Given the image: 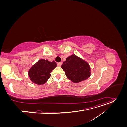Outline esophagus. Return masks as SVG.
Returning <instances> with one entry per match:
<instances>
[{"mask_svg":"<svg viewBox=\"0 0 127 127\" xmlns=\"http://www.w3.org/2000/svg\"><path fill=\"white\" fill-rule=\"evenodd\" d=\"M61 64H62V63H61V62L57 63V66H59V67H60L61 66Z\"/></svg>","mask_w":127,"mask_h":127,"instance_id":"obj_1","label":"esophagus"}]
</instances>
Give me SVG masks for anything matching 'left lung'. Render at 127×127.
<instances>
[{"instance_id": "1", "label": "left lung", "mask_w": 127, "mask_h": 127, "mask_svg": "<svg viewBox=\"0 0 127 127\" xmlns=\"http://www.w3.org/2000/svg\"><path fill=\"white\" fill-rule=\"evenodd\" d=\"M61 68L72 82L77 83L90 76V67L86 61L75 55L68 57Z\"/></svg>"}]
</instances>
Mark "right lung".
I'll list each match as a JSON object with an SVG mask.
<instances>
[{
	"label": "right lung",
	"instance_id": "obj_1",
	"mask_svg": "<svg viewBox=\"0 0 127 127\" xmlns=\"http://www.w3.org/2000/svg\"><path fill=\"white\" fill-rule=\"evenodd\" d=\"M57 67L55 61L40 59L32 67L29 71L31 81L38 85L43 84L50 77V73Z\"/></svg>",
	"mask_w": 127,
	"mask_h": 127
}]
</instances>
